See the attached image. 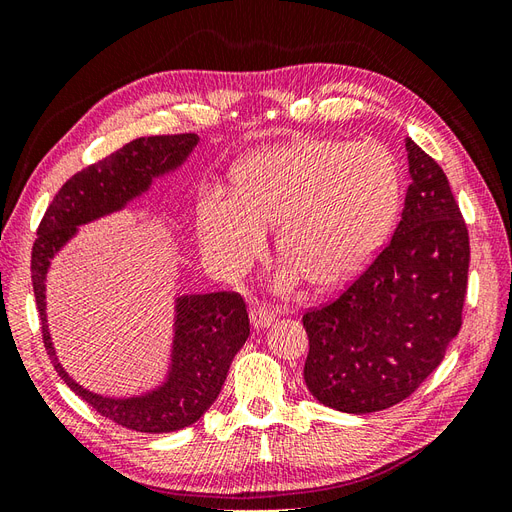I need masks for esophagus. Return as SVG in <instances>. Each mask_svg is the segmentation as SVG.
I'll return each instance as SVG.
<instances>
[{
	"instance_id": "34e87169",
	"label": "esophagus",
	"mask_w": 512,
	"mask_h": 512,
	"mask_svg": "<svg viewBox=\"0 0 512 512\" xmlns=\"http://www.w3.org/2000/svg\"><path fill=\"white\" fill-rule=\"evenodd\" d=\"M250 318H252V324L256 329H265V327H269V324L275 322V309H271L265 303H256L252 307Z\"/></svg>"
}]
</instances>
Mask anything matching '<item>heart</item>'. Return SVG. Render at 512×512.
<instances>
[{
	"instance_id": "heart-1",
	"label": "heart",
	"mask_w": 512,
	"mask_h": 512,
	"mask_svg": "<svg viewBox=\"0 0 512 512\" xmlns=\"http://www.w3.org/2000/svg\"><path fill=\"white\" fill-rule=\"evenodd\" d=\"M399 200L391 153L376 143L301 138L245 158L232 196H200L196 226L211 258L239 273L277 226L280 256L307 284L331 288L359 271L389 230Z\"/></svg>"
}]
</instances>
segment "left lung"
<instances>
[{
  "mask_svg": "<svg viewBox=\"0 0 512 512\" xmlns=\"http://www.w3.org/2000/svg\"><path fill=\"white\" fill-rule=\"evenodd\" d=\"M410 185L391 241L322 307L307 309L303 378L348 414L391 408L436 369L461 329L470 237L440 164L406 138Z\"/></svg>",
  "mask_w": 512,
  "mask_h": 512,
  "instance_id": "1",
  "label": "left lung"
}]
</instances>
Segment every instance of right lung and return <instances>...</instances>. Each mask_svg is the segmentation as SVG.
<instances>
[{
	"label": "right lung",
	"instance_id": "add662e5",
	"mask_svg": "<svg viewBox=\"0 0 512 512\" xmlns=\"http://www.w3.org/2000/svg\"><path fill=\"white\" fill-rule=\"evenodd\" d=\"M196 143V134L143 136L79 170L55 194L34 241V297L42 322V342L55 371L98 414L132 431H177L196 423L209 410L222 391L232 359L250 337V318L243 297L230 290L179 297L173 363L166 382L141 397L113 399L83 389L57 361L46 327L44 280L51 258L76 235V228L126 207L130 200L149 190L153 179L181 166Z\"/></svg>",
	"mask_w": 512,
	"mask_h": 512
}]
</instances>
